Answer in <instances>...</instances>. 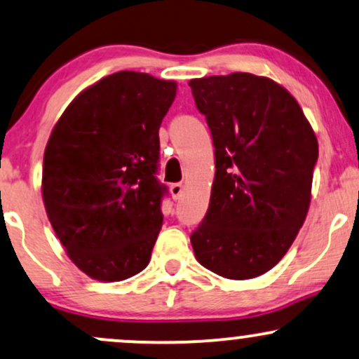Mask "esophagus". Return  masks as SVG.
<instances>
[{
  "instance_id": "34e87169",
  "label": "esophagus",
  "mask_w": 359,
  "mask_h": 359,
  "mask_svg": "<svg viewBox=\"0 0 359 359\" xmlns=\"http://www.w3.org/2000/svg\"><path fill=\"white\" fill-rule=\"evenodd\" d=\"M170 194H172V197L175 198H180L182 197V194H184V185L182 184H172L170 185Z\"/></svg>"
}]
</instances>
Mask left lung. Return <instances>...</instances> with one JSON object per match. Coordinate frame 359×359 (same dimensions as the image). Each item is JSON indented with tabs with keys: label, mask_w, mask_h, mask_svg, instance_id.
I'll return each mask as SVG.
<instances>
[{
	"label": "left lung",
	"mask_w": 359,
	"mask_h": 359,
	"mask_svg": "<svg viewBox=\"0 0 359 359\" xmlns=\"http://www.w3.org/2000/svg\"><path fill=\"white\" fill-rule=\"evenodd\" d=\"M189 86L215 147L194 254L222 278H257L284 257L306 221L318 138L296 98L267 76L237 72Z\"/></svg>",
	"instance_id": "left-lung-1"
}]
</instances>
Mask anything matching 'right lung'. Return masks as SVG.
Returning <instances> with one entry per match:
<instances>
[{"label":"right lung","instance_id":"add662e5","mask_svg":"<svg viewBox=\"0 0 359 359\" xmlns=\"http://www.w3.org/2000/svg\"><path fill=\"white\" fill-rule=\"evenodd\" d=\"M177 83L118 72L73 98L43 157L41 196L68 257L95 280L144 271L161 232L158 128Z\"/></svg>","mask_w":359,"mask_h":359}]
</instances>
